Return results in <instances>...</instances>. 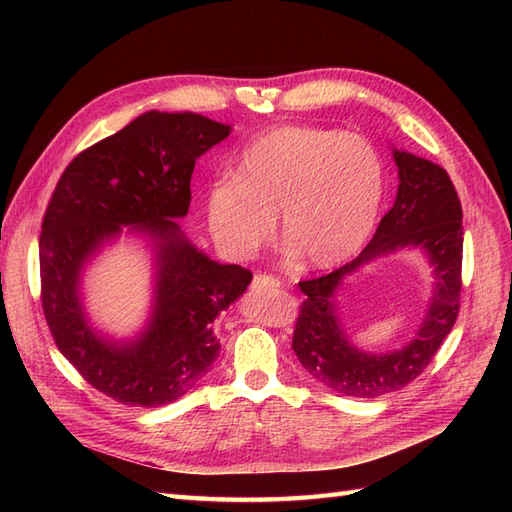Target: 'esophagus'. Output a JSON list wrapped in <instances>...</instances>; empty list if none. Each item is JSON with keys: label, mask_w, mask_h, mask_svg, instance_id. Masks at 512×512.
<instances>
[{"label": "esophagus", "mask_w": 512, "mask_h": 512, "mask_svg": "<svg viewBox=\"0 0 512 512\" xmlns=\"http://www.w3.org/2000/svg\"><path fill=\"white\" fill-rule=\"evenodd\" d=\"M265 288H280V280H275L273 275H254L252 290H265Z\"/></svg>", "instance_id": "esophagus-1"}]
</instances>
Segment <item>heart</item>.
I'll use <instances>...</instances> for the list:
<instances>
[{"instance_id": "obj_1", "label": "heart", "mask_w": 512, "mask_h": 512, "mask_svg": "<svg viewBox=\"0 0 512 512\" xmlns=\"http://www.w3.org/2000/svg\"><path fill=\"white\" fill-rule=\"evenodd\" d=\"M384 168L365 138L312 126H282L241 153L235 177L207 194L213 241L230 258H252L280 235L305 265L329 269L361 250L376 226Z\"/></svg>"}]
</instances>
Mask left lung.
Segmentation results:
<instances>
[{
	"instance_id": "obj_1",
	"label": "left lung",
	"mask_w": 512,
	"mask_h": 512,
	"mask_svg": "<svg viewBox=\"0 0 512 512\" xmlns=\"http://www.w3.org/2000/svg\"><path fill=\"white\" fill-rule=\"evenodd\" d=\"M399 188L374 239L348 265L301 282L305 294L292 350L316 382L346 397L374 399L404 389L429 365L459 314L463 228L461 205L446 170L393 147ZM401 249H418L434 275L432 299L411 342L391 353H365L345 335L334 299L350 274Z\"/></svg>"
}]
</instances>
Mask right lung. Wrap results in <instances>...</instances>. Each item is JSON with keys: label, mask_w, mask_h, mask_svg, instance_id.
<instances>
[{"label": "right lung", "mask_w": 512, "mask_h": 512, "mask_svg": "<svg viewBox=\"0 0 512 512\" xmlns=\"http://www.w3.org/2000/svg\"><path fill=\"white\" fill-rule=\"evenodd\" d=\"M230 126L198 113L138 115L76 156L61 175L40 235L42 307L55 344L76 371L121 404L158 408L203 380L220 354L213 322L252 282L188 239L196 160ZM121 234L143 238L154 284L146 327L134 338L95 329L82 303L88 262Z\"/></svg>", "instance_id": "add662e5"}]
</instances>
